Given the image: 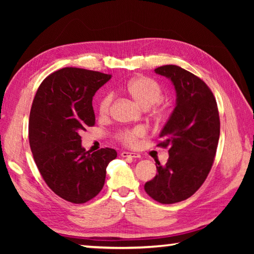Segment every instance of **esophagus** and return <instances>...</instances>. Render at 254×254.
I'll list each match as a JSON object with an SVG mask.
<instances>
[{
	"label": "esophagus",
	"instance_id": "1",
	"mask_svg": "<svg viewBox=\"0 0 254 254\" xmlns=\"http://www.w3.org/2000/svg\"><path fill=\"white\" fill-rule=\"evenodd\" d=\"M121 156H122L123 158H127V157H130V158H140V157H141L139 153H136V152H127V151L121 152Z\"/></svg>",
	"mask_w": 254,
	"mask_h": 254
}]
</instances>
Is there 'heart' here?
Returning <instances> with one entry per match:
<instances>
[{
	"label": "heart",
	"instance_id": "1",
	"mask_svg": "<svg viewBox=\"0 0 254 254\" xmlns=\"http://www.w3.org/2000/svg\"><path fill=\"white\" fill-rule=\"evenodd\" d=\"M126 92L144 109H149V107L158 104L163 98V89L160 84L154 79L150 78V77L145 76H137L128 80L126 85ZM113 100V93H107L102 97L100 104H98V113H100L101 117L105 118L110 114ZM165 114L166 112L162 109L153 110L154 118L158 120L165 118ZM144 133L145 130L142 127H134L132 128L121 130L118 133V137L123 143L133 145L139 137L144 135Z\"/></svg>",
	"mask_w": 254,
	"mask_h": 254
}]
</instances>
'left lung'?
<instances>
[{
	"label": "left lung",
	"mask_w": 254,
	"mask_h": 254,
	"mask_svg": "<svg viewBox=\"0 0 254 254\" xmlns=\"http://www.w3.org/2000/svg\"><path fill=\"white\" fill-rule=\"evenodd\" d=\"M154 71L170 79L177 97L159 134V147H169L168 161L157 162L158 174L144 190L159 203L174 204L194 195L208 176L220 139V115L212 91L198 77L176 65Z\"/></svg>",
	"instance_id": "1"
}]
</instances>
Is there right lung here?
<instances>
[{
	"mask_svg": "<svg viewBox=\"0 0 254 254\" xmlns=\"http://www.w3.org/2000/svg\"><path fill=\"white\" fill-rule=\"evenodd\" d=\"M103 72L66 67L38 88L29 119V142L42 178L55 194L74 204L95 197L105 183L114 149L81 147L79 133L95 124L93 96L111 79Z\"/></svg>",
	"mask_w": 254,
	"mask_h": 254,
	"instance_id": "right-lung-1",
	"label": "right lung"
}]
</instances>
